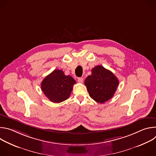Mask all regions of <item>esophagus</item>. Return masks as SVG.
Listing matches in <instances>:
<instances>
[{
  "label": "esophagus",
  "instance_id": "34e87169",
  "mask_svg": "<svg viewBox=\"0 0 156 156\" xmlns=\"http://www.w3.org/2000/svg\"><path fill=\"white\" fill-rule=\"evenodd\" d=\"M78 81L80 83H82L83 82V78H78Z\"/></svg>",
  "mask_w": 156,
  "mask_h": 156
}]
</instances>
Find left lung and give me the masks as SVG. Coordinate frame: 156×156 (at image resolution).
I'll return each instance as SVG.
<instances>
[{
  "label": "left lung",
  "instance_id": "8db88e82",
  "mask_svg": "<svg viewBox=\"0 0 156 156\" xmlns=\"http://www.w3.org/2000/svg\"><path fill=\"white\" fill-rule=\"evenodd\" d=\"M91 75L84 81L90 96L97 102L103 104L114 95L119 81L114 74L101 65L91 70Z\"/></svg>",
  "mask_w": 156,
  "mask_h": 156
}]
</instances>
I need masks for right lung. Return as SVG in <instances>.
<instances>
[{
    "label": "right lung",
    "mask_w": 156,
    "mask_h": 156,
    "mask_svg": "<svg viewBox=\"0 0 156 156\" xmlns=\"http://www.w3.org/2000/svg\"><path fill=\"white\" fill-rule=\"evenodd\" d=\"M75 80L70 75H65L61 70H54L44 78L41 90L52 102L59 103L67 99L73 90Z\"/></svg>",
    "instance_id": "1"
}]
</instances>
